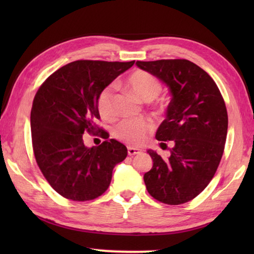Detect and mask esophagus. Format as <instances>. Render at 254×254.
Instances as JSON below:
<instances>
[{"mask_svg":"<svg viewBox=\"0 0 254 254\" xmlns=\"http://www.w3.org/2000/svg\"><path fill=\"white\" fill-rule=\"evenodd\" d=\"M141 152V149H137V148H133V147H128L127 148V153L128 156H134V154H137Z\"/></svg>","mask_w":254,"mask_h":254,"instance_id":"34e87169","label":"esophagus"}]
</instances>
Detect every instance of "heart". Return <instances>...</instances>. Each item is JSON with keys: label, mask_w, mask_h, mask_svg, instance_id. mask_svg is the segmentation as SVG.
Wrapping results in <instances>:
<instances>
[{"label": "heart", "mask_w": 254, "mask_h": 254, "mask_svg": "<svg viewBox=\"0 0 254 254\" xmlns=\"http://www.w3.org/2000/svg\"><path fill=\"white\" fill-rule=\"evenodd\" d=\"M128 87L141 101L151 102L161 93V84L156 77L145 71H135L128 76ZM97 109L104 119L114 117L113 88L107 86L97 97ZM152 130V123L145 119H126L120 122L114 130L118 139L132 145H140L147 140L148 134Z\"/></svg>", "instance_id": "obj_1"}]
</instances>
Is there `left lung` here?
<instances>
[{
	"label": "left lung",
	"instance_id": "8db88e82",
	"mask_svg": "<svg viewBox=\"0 0 254 254\" xmlns=\"http://www.w3.org/2000/svg\"><path fill=\"white\" fill-rule=\"evenodd\" d=\"M135 65L161 80L171 94L156 139L175 144L167 159L148 150L153 166L144 174V184L149 194L161 203L184 204L204 190L220 165L227 134L224 100L212 77L189 60Z\"/></svg>",
	"mask_w": 254,
	"mask_h": 254
}]
</instances>
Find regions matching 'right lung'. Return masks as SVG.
<instances>
[{
	"label": "right lung",
	"instance_id": "right-lung-1",
	"mask_svg": "<svg viewBox=\"0 0 254 254\" xmlns=\"http://www.w3.org/2000/svg\"><path fill=\"white\" fill-rule=\"evenodd\" d=\"M133 64L77 60L50 75L34 96L30 118L34 157L47 182L65 198L101 196L114 167L126 159L123 143L110 139L88 148L83 134L96 130L100 93Z\"/></svg>",
	"mask_w": 254,
	"mask_h": 254
}]
</instances>
